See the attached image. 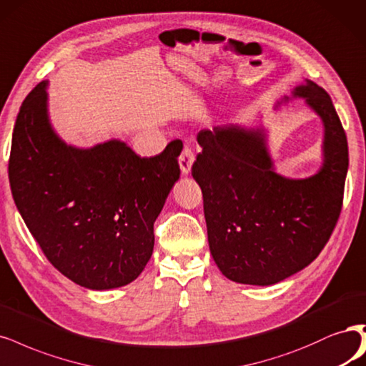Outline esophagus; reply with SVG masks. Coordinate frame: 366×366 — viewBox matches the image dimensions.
Masks as SVG:
<instances>
[{
	"label": "esophagus",
	"instance_id": "esophagus-1",
	"mask_svg": "<svg viewBox=\"0 0 366 366\" xmlns=\"http://www.w3.org/2000/svg\"><path fill=\"white\" fill-rule=\"evenodd\" d=\"M194 160H195V156H194L192 148L189 147V145H184V148H183V151H182V154H180V157H179L180 169H182V172H183L184 175L191 172V168H192V165H194Z\"/></svg>",
	"mask_w": 366,
	"mask_h": 366
}]
</instances>
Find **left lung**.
<instances>
[{"instance_id": "left-lung-1", "label": "left lung", "mask_w": 366, "mask_h": 366, "mask_svg": "<svg viewBox=\"0 0 366 366\" xmlns=\"http://www.w3.org/2000/svg\"><path fill=\"white\" fill-rule=\"evenodd\" d=\"M292 97L305 98L324 124V163L309 179H286L274 171L262 129L221 125L197 136L203 151L192 175L203 192L210 253L236 283L268 286L306 268L341 215L348 171L341 119L317 83L306 80Z\"/></svg>"}]
</instances>
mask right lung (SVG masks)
<instances>
[{
  "mask_svg": "<svg viewBox=\"0 0 366 366\" xmlns=\"http://www.w3.org/2000/svg\"><path fill=\"white\" fill-rule=\"evenodd\" d=\"M46 84L24 99L11 136L15 204L53 267L103 291L137 279L154 248V221L180 177L182 141L141 157L121 141L66 145L48 119Z\"/></svg>",
  "mask_w": 366,
  "mask_h": 366,
  "instance_id": "obj_1",
  "label": "right lung"
}]
</instances>
